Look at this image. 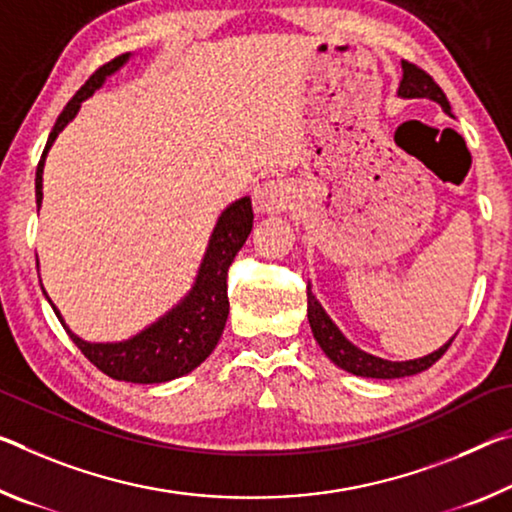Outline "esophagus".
Masks as SVG:
<instances>
[{"label":"esophagus","mask_w":512,"mask_h":512,"mask_svg":"<svg viewBox=\"0 0 512 512\" xmlns=\"http://www.w3.org/2000/svg\"><path fill=\"white\" fill-rule=\"evenodd\" d=\"M291 202V186L282 180H269L257 184L253 193V205L255 212L259 214H278L282 209H287Z\"/></svg>","instance_id":"1"}]
</instances>
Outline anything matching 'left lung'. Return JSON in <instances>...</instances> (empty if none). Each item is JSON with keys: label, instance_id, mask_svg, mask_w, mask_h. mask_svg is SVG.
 Listing matches in <instances>:
<instances>
[{"label": "left lung", "instance_id": "1", "mask_svg": "<svg viewBox=\"0 0 512 512\" xmlns=\"http://www.w3.org/2000/svg\"><path fill=\"white\" fill-rule=\"evenodd\" d=\"M401 68H403V79L399 86L401 97H428V100L440 104L446 113H451V104H449V100H446L444 91L435 84L433 77L428 75L426 70H421L419 66H415V63H410V61H401ZM307 319H310L314 339L323 348V353H326L339 369L355 373V376H364V378L415 376V373H421L428 367H433V364L446 353V348L451 346L453 339H456V337H451L442 348H437V351H433L431 355H424V358H419V360L389 362L383 358H376V355L364 353L358 346H353L351 342H348V339L342 335V330L332 323L326 310H323L319 300L314 298L310 287H307Z\"/></svg>", "mask_w": 512, "mask_h": 512}]
</instances>
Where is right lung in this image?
Wrapping results in <instances>:
<instances>
[{
    "mask_svg": "<svg viewBox=\"0 0 512 512\" xmlns=\"http://www.w3.org/2000/svg\"><path fill=\"white\" fill-rule=\"evenodd\" d=\"M129 54H120L116 59L97 68L86 84L79 88L75 97L66 104L61 116L50 132V139L43 150V157L36 168V205L43 202V166L52 143L63 127L77 116L81 102L91 97L104 79L123 68ZM250 230H253V205L250 198H241L232 202L225 212L218 216V223L209 239L205 259H202L196 285L184 296L180 305H175L166 316L157 323L145 328L139 335L118 344H91L79 339L70 332L66 321L61 319L59 310L54 307L56 316L68 330L72 342L77 344L81 353L91 360L97 369L107 373L113 380H125V383H166V380L180 378L205 362L223 335L227 314H230V300H227V269L234 262L246 243ZM47 296V294H45ZM52 303V300H50Z\"/></svg>",
    "mask_w": 512,
    "mask_h": 512,
    "instance_id": "right-lung-1",
    "label": "right lung"
}]
</instances>
